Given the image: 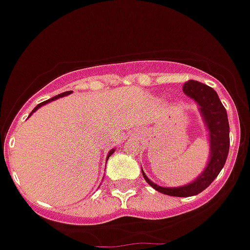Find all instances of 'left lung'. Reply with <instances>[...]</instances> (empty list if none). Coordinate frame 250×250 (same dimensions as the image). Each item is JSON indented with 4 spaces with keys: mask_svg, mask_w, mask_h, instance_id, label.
<instances>
[{
    "mask_svg": "<svg viewBox=\"0 0 250 250\" xmlns=\"http://www.w3.org/2000/svg\"><path fill=\"white\" fill-rule=\"evenodd\" d=\"M182 90L197 104V109L200 112L203 122L208 129L210 145V156L208 165L204 168L203 172L190 184L179 188H164L160 186L147 177L143 172L142 175L149 186L162 192L165 195L179 197L194 196L200 194L201 191L205 190L211 184L221 168L224 167L227 161L228 153H229V121L224 105L221 104L219 95L210 86L196 82V80H188V83L184 84Z\"/></svg>",
    "mask_w": 250,
    "mask_h": 250,
    "instance_id": "8db88e82",
    "label": "left lung"
}]
</instances>
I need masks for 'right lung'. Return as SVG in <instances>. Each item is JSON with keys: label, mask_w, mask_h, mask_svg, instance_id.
<instances>
[{"label": "right lung", "mask_w": 250, "mask_h": 250, "mask_svg": "<svg viewBox=\"0 0 250 250\" xmlns=\"http://www.w3.org/2000/svg\"><path fill=\"white\" fill-rule=\"evenodd\" d=\"M70 93H71V92H65V93H62V94H58V95H55V97H53V98H50V99H47V101L42 102V103L38 104V105H36V107H35V108H34V109H32V112H31V113H30V116H31L32 113H35V112H36V110H38V109H39V108H40V107H42V105H45V104L50 103V102H53V101H56V99H59V98H62V97H65V95H69V94H70ZM30 116H29V117H30ZM114 151H116V148H112V149H110V151H109V152H108L107 160H108V158H109V156H110V155H112V153H113V152H114Z\"/></svg>", "instance_id": "add662e5"}]
</instances>
